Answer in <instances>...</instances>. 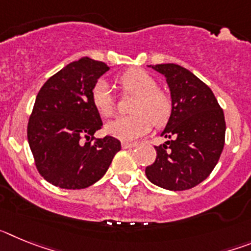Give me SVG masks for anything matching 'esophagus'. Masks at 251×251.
I'll use <instances>...</instances> for the list:
<instances>
[{
  "label": "esophagus",
  "mask_w": 251,
  "mask_h": 251,
  "mask_svg": "<svg viewBox=\"0 0 251 251\" xmlns=\"http://www.w3.org/2000/svg\"><path fill=\"white\" fill-rule=\"evenodd\" d=\"M137 143H129V142H122V148H133L136 147Z\"/></svg>",
  "instance_id": "1"
}]
</instances>
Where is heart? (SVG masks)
Returning a JSON list of instances; mask_svg holds the SVG:
<instances>
[{
	"instance_id": "1",
	"label": "heart",
	"mask_w": 251,
	"mask_h": 251,
	"mask_svg": "<svg viewBox=\"0 0 251 251\" xmlns=\"http://www.w3.org/2000/svg\"><path fill=\"white\" fill-rule=\"evenodd\" d=\"M119 84L126 92L136 95L129 117H121L109 122L105 130L110 136L124 141H132L145 136L154 126H162L171 115V99L165 92L157 88L156 80L142 69H130L119 76ZM92 103L95 110L109 118L114 113L110 88L105 80H99L93 86Z\"/></svg>"
}]
</instances>
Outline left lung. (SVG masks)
<instances>
[{"mask_svg": "<svg viewBox=\"0 0 251 251\" xmlns=\"http://www.w3.org/2000/svg\"><path fill=\"white\" fill-rule=\"evenodd\" d=\"M166 77L171 110L161 136L170 141L156 146L157 157L146 167L153 185L183 191L208 177L225 145V117L212 90L190 70L177 64L150 65Z\"/></svg>", "mask_w": 251, "mask_h": 251, "instance_id": "obj_1", "label": "left lung"}]
</instances>
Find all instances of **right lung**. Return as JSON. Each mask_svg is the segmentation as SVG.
<instances>
[{"label": "right lung", "instance_id": "right-lung-1", "mask_svg": "<svg viewBox=\"0 0 251 251\" xmlns=\"http://www.w3.org/2000/svg\"><path fill=\"white\" fill-rule=\"evenodd\" d=\"M108 70L101 61L81 57L49 77L37 94L27 139L39 174L54 186L89 187L105 175L121 151L114 137L89 141L103 126L92 103L93 86Z\"/></svg>", "mask_w": 251, "mask_h": 251}]
</instances>
